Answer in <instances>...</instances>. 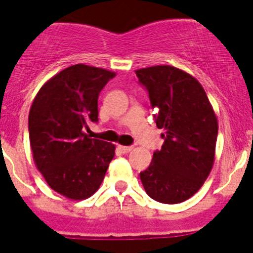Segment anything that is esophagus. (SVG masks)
<instances>
[{
    "mask_svg": "<svg viewBox=\"0 0 253 253\" xmlns=\"http://www.w3.org/2000/svg\"><path fill=\"white\" fill-rule=\"evenodd\" d=\"M117 149H119L121 153H128V152L132 151V147L131 146H119L117 147Z\"/></svg>",
    "mask_w": 253,
    "mask_h": 253,
    "instance_id": "34e87169",
    "label": "esophagus"
}]
</instances>
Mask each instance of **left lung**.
Returning <instances> with one entry per match:
<instances>
[{"label":"left lung","mask_w":253,"mask_h":253,"mask_svg":"<svg viewBox=\"0 0 253 253\" xmlns=\"http://www.w3.org/2000/svg\"><path fill=\"white\" fill-rule=\"evenodd\" d=\"M147 89L158 128H164L161 151L139 173L147 194L163 204L184 202L202 188L215 161L216 115L202 84L170 65L136 70Z\"/></svg>","instance_id":"8db88e82"}]
</instances>
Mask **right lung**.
<instances>
[{"mask_svg":"<svg viewBox=\"0 0 253 253\" xmlns=\"http://www.w3.org/2000/svg\"><path fill=\"white\" fill-rule=\"evenodd\" d=\"M115 73L75 64L48 80L29 110L28 129L37 168L54 192L72 200L91 197L101 185L115 144L89 138L97 122V99Z\"/></svg>","mask_w":253,"mask_h":253,"instance_id":"add662e5","label":"right lung"}]
</instances>
